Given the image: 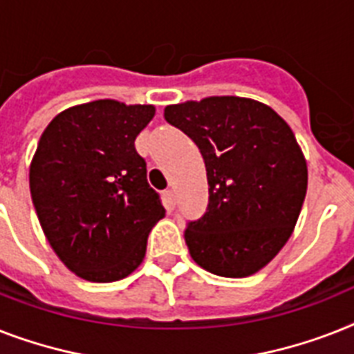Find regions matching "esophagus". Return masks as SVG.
<instances>
[{
	"mask_svg": "<svg viewBox=\"0 0 354 354\" xmlns=\"http://www.w3.org/2000/svg\"><path fill=\"white\" fill-rule=\"evenodd\" d=\"M163 200H165V205H167L169 211L174 209V205H176V194H174V191L167 189V191L163 192Z\"/></svg>",
	"mask_w": 354,
	"mask_h": 354,
	"instance_id": "obj_1",
	"label": "esophagus"
}]
</instances>
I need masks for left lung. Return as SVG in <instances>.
I'll use <instances>...</instances> for the list:
<instances>
[{
	"label": "left lung",
	"instance_id": "8db88e82",
	"mask_svg": "<svg viewBox=\"0 0 354 354\" xmlns=\"http://www.w3.org/2000/svg\"><path fill=\"white\" fill-rule=\"evenodd\" d=\"M163 116L205 162L207 211L185 229L192 260L218 277H251L286 245L306 198L307 163L291 127L238 96L169 105Z\"/></svg>",
	"mask_w": 354,
	"mask_h": 354
}]
</instances>
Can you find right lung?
<instances>
[{
  "label": "right lung",
  "mask_w": 354,
  "mask_h": 354,
  "mask_svg": "<svg viewBox=\"0 0 354 354\" xmlns=\"http://www.w3.org/2000/svg\"><path fill=\"white\" fill-rule=\"evenodd\" d=\"M152 105L97 100L59 112L30 163V196L48 243L83 280L116 281L145 257L165 214L134 140Z\"/></svg>",
  "instance_id": "right-lung-1"
}]
</instances>
